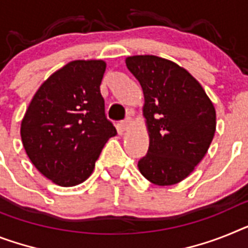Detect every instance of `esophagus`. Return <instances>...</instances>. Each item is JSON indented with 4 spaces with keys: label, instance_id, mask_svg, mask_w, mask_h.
Masks as SVG:
<instances>
[{
    "label": "esophagus",
    "instance_id": "esophagus-1",
    "mask_svg": "<svg viewBox=\"0 0 248 248\" xmlns=\"http://www.w3.org/2000/svg\"><path fill=\"white\" fill-rule=\"evenodd\" d=\"M120 124H121V127H122V130H128L131 126V118H126V120L122 121Z\"/></svg>",
    "mask_w": 248,
    "mask_h": 248
}]
</instances>
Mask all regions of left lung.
<instances>
[{"label":"left lung","mask_w":248,"mask_h":248,"mask_svg":"<svg viewBox=\"0 0 248 248\" xmlns=\"http://www.w3.org/2000/svg\"><path fill=\"white\" fill-rule=\"evenodd\" d=\"M142 88L150 145L139 169L156 185H172L190 174L216 132V109L184 68L155 55L126 59Z\"/></svg>","instance_id":"8db88e82"}]
</instances>
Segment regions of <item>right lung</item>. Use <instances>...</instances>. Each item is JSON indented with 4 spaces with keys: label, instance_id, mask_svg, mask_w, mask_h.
Returning <instances> with one entry per match:
<instances>
[{
    "label": "right lung",
    "instance_id": "1",
    "mask_svg": "<svg viewBox=\"0 0 248 248\" xmlns=\"http://www.w3.org/2000/svg\"><path fill=\"white\" fill-rule=\"evenodd\" d=\"M102 60H74L51 74L35 93L21 122L29 159L60 186L89 178L108 139L117 134L105 112Z\"/></svg>",
    "mask_w": 248,
    "mask_h": 248
}]
</instances>
